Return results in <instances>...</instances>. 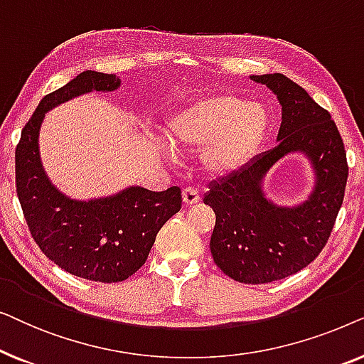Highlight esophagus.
Listing matches in <instances>:
<instances>
[{
    "label": "esophagus",
    "instance_id": "esophagus-1",
    "mask_svg": "<svg viewBox=\"0 0 364 364\" xmlns=\"http://www.w3.org/2000/svg\"><path fill=\"white\" fill-rule=\"evenodd\" d=\"M182 198H183V202H186V205H193V203H197L198 200H200V193H198L196 187L188 186L182 191Z\"/></svg>",
    "mask_w": 364,
    "mask_h": 364
}]
</instances>
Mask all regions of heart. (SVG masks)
<instances>
[{
    "instance_id": "heart-1",
    "label": "heart",
    "mask_w": 364,
    "mask_h": 364,
    "mask_svg": "<svg viewBox=\"0 0 364 364\" xmlns=\"http://www.w3.org/2000/svg\"><path fill=\"white\" fill-rule=\"evenodd\" d=\"M268 131V114L260 104L238 96H217L193 104L168 122L172 147H205L203 162L213 172H230L250 161Z\"/></svg>"
}]
</instances>
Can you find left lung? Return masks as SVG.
Instances as JSON below:
<instances>
[{"label": "left lung", "mask_w": 364, "mask_h": 364, "mask_svg": "<svg viewBox=\"0 0 364 364\" xmlns=\"http://www.w3.org/2000/svg\"><path fill=\"white\" fill-rule=\"evenodd\" d=\"M282 104L278 146L213 182L203 203L215 212L210 252L215 265L240 283L282 280L310 265L325 248L343 203L346 151L326 109L283 74L252 76ZM301 150L317 171V188L300 208L282 209L261 193V177L278 158Z\"/></svg>", "instance_id": "left-lung-1"}]
</instances>
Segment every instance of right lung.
Segmentation results:
<instances>
[{
  "label": "right lung",
  "instance_id": "right-lung-1",
  "mask_svg": "<svg viewBox=\"0 0 364 364\" xmlns=\"http://www.w3.org/2000/svg\"><path fill=\"white\" fill-rule=\"evenodd\" d=\"M119 84L114 74L84 71L44 96L14 152L16 193L34 242L63 270L101 283L127 280L146 263L159 230L181 210V188L152 192L131 187L109 198L71 200L48 181L38 136L49 109L89 91H114Z\"/></svg>",
  "mask_w": 364,
  "mask_h": 364
}]
</instances>
